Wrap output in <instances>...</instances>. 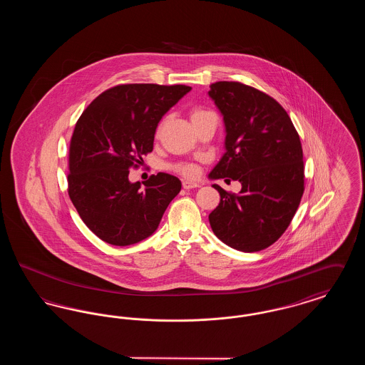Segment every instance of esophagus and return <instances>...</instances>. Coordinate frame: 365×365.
<instances>
[{
    "label": "esophagus",
    "instance_id": "obj_1",
    "mask_svg": "<svg viewBox=\"0 0 365 365\" xmlns=\"http://www.w3.org/2000/svg\"><path fill=\"white\" fill-rule=\"evenodd\" d=\"M182 186H183V189H186V190H190V189L200 187V183H197V182H192V180H183V182H182Z\"/></svg>",
    "mask_w": 365,
    "mask_h": 365
}]
</instances>
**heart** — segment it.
<instances>
[{
  "instance_id": "b5f03b06",
  "label": "heart",
  "mask_w": 365,
  "mask_h": 365,
  "mask_svg": "<svg viewBox=\"0 0 365 365\" xmlns=\"http://www.w3.org/2000/svg\"><path fill=\"white\" fill-rule=\"evenodd\" d=\"M207 113H212V112H209L207 109L195 108V109H192V110H191V120H192V119H195V118L204 116V115H207ZM161 125H163V123H160V125H158V128H157V133L161 130ZM171 168L174 170L175 173L183 175V176H195V175H197V168H195V165H192V164L178 163V164H174Z\"/></svg>"
}]
</instances>
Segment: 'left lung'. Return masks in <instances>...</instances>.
<instances>
[{"mask_svg": "<svg viewBox=\"0 0 365 365\" xmlns=\"http://www.w3.org/2000/svg\"><path fill=\"white\" fill-rule=\"evenodd\" d=\"M209 87L227 133L226 153L209 178L242 185L238 194L213 185L220 202L209 223L230 247L259 252L278 241L301 202L305 180L299 135L283 106L264 91L227 81Z\"/></svg>", "mask_w": 365, "mask_h": 365, "instance_id": "left-lung-1", "label": "left lung"}]
</instances>
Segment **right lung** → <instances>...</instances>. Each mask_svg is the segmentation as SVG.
<instances>
[{
  "instance_id": "1",
  "label": "right lung",
  "mask_w": 365,
  "mask_h": 365,
  "mask_svg": "<svg viewBox=\"0 0 365 365\" xmlns=\"http://www.w3.org/2000/svg\"><path fill=\"white\" fill-rule=\"evenodd\" d=\"M185 85L127 83L110 87L75 124L68 153V195L81 219L115 246L139 242L156 231L180 180L152 175L145 187L128 174L153 150L157 124L186 93Z\"/></svg>"
}]
</instances>
